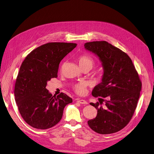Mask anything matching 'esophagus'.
Returning <instances> with one entry per match:
<instances>
[{"instance_id": "34e87169", "label": "esophagus", "mask_w": 154, "mask_h": 154, "mask_svg": "<svg viewBox=\"0 0 154 154\" xmlns=\"http://www.w3.org/2000/svg\"><path fill=\"white\" fill-rule=\"evenodd\" d=\"M77 102L79 103H81V104H87V101H85V100H82V99H77Z\"/></svg>"}]
</instances>
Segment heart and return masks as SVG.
Here are the masks:
<instances>
[{
    "label": "heart",
    "instance_id": "obj_1",
    "mask_svg": "<svg viewBox=\"0 0 154 154\" xmlns=\"http://www.w3.org/2000/svg\"><path fill=\"white\" fill-rule=\"evenodd\" d=\"M79 66L81 68L90 67L92 69L95 64L94 60L91 56L87 55H82L78 58ZM75 92L79 95H84L86 92V83L84 82H79L74 87Z\"/></svg>",
    "mask_w": 154,
    "mask_h": 154
}]
</instances>
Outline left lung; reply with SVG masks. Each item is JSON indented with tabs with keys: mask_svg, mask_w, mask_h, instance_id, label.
Returning a JSON list of instances; mask_svg holds the SVG:
<instances>
[{
	"mask_svg": "<svg viewBox=\"0 0 154 154\" xmlns=\"http://www.w3.org/2000/svg\"><path fill=\"white\" fill-rule=\"evenodd\" d=\"M84 47L98 56L103 69L102 81L92 92L95 97H100L99 102L90 103L97 109V115L88 121V125L98 134L117 132L128 124L134 114L141 80L131 59L117 47L106 41L87 42Z\"/></svg>",
	"mask_w": 154,
	"mask_h": 154,
	"instance_id": "1",
	"label": "left lung"
}]
</instances>
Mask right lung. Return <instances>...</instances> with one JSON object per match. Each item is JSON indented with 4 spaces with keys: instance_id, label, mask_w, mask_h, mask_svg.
<instances>
[{
    "instance_id": "right-lung-1",
    "label": "right lung",
    "mask_w": 154,
    "mask_h": 154,
    "mask_svg": "<svg viewBox=\"0 0 154 154\" xmlns=\"http://www.w3.org/2000/svg\"><path fill=\"white\" fill-rule=\"evenodd\" d=\"M77 46L74 43L49 42L32 51L20 67L14 89L15 100L26 122L38 129L58 124L72 99L64 93L55 97L46 88L57 77L60 61Z\"/></svg>"
}]
</instances>
